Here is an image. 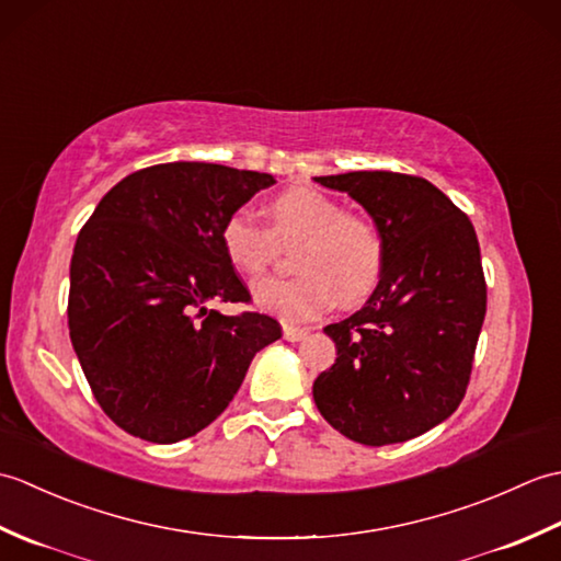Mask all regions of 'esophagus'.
<instances>
[{
    "instance_id": "esophagus-1",
    "label": "esophagus",
    "mask_w": 561,
    "mask_h": 561,
    "mask_svg": "<svg viewBox=\"0 0 561 561\" xmlns=\"http://www.w3.org/2000/svg\"><path fill=\"white\" fill-rule=\"evenodd\" d=\"M306 335H308L306 328H296V325H287V323H284V340L299 342V340H304Z\"/></svg>"
}]
</instances>
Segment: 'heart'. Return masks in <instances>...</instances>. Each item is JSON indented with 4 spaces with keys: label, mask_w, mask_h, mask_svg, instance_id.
Returning a JSON list of instances; mask_svg holds the SVG:
<instances>
[{
    "label": "heart",
    "mask_w": 561,
    "mask_h": 561,
    "mask_svg": "<svg viewBox=\"0 0 561 561\" xmlns=\"http://www.w3.org/2000/svg\"><path fill=\"white\" fill-rule=\"evenodd\" d=\"M267 226L253 211L236 209L224 219L219 241L226 260L245 277L267 270L277 243H291L289 277L255 284V301L284 320H308L332 304H356L374 291L383 272L386 243L378 226L344 209L316 187L296 185L270 197Z\"/></svg>",
    "instance_id": "b5f03b06"
}]
</instances>
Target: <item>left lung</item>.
<instances>
[{
  "label": "left lung",
  "mask_w": 561,
  "mask_h": 561,
  "mask_svg": "<svg viewBox=\"0 0 561 561\" xmlns=\"http://www.w3.org/2000/svg\"><path fill=\"white\" fill-rule=\"evenodd\" d=\"M371 214L386 243L380 282L354 316L325 328L337 359L313 383L320 414L364 446L402 444L458 410L486 313L474 226L424 178L320 175Z\"/></svg>",
  "instance_id": "left-lung-1"
}]
</instances>
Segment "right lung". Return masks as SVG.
<instances>
[{
	"mask_svg": "<svg viewBox=\"0 0 561 561\" xmlns=\"http://www.w3.org/2000/svg\"><path fill=\"white\" fill-rule=\"evenodd\" d=\"M274 178L219 163L149 165L108 190L69 267V337L93 398L151 444L195 436L229 408L253 356L282 337L224 255V219Z\"/></svg>",
	"mask_w": 561,
	"mask_h": 561,
	"instance_id": "add662e5",
	"label": "right lung"
}]
</instances>
